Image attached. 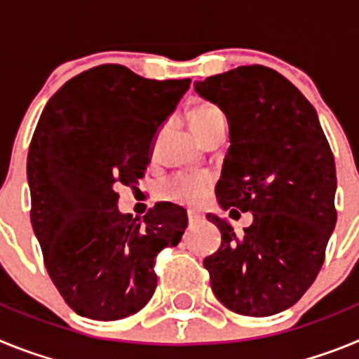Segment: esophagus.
I'll return each mask as SVG.
<instances>
[{
	"label": "esophagus",
	"instance_id": "34e87169",
	"mask_svg": "<svg viewBox=\"0 0 359 359\" xmlns=\"http://www.w3.org/2000/svg\"><path fill=\"white\" fill-rule=\"evenodd\" d=\"M201 219H203L201 212H198V210H189V221H190V224H192V223H198V221H201Z\"/></svg>",
	"mask_w": 359,
	"mask_h": 359
}]
</instances>
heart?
Instances as JSON below:
<instances>
[{
	"label": "heart",
	"mask_w": 359,
	"mask_h": 359,
	"mask_svg": "<svg viewBox=\"0 0 359 359\" xmlns=\"http://www.w3.org/2000/svg\"><path fill=\"white\" fill-rule=\"evenodd\" d=\"M223 116V111L212 104H203L196 107L190 115L192 128L198 135L214 122L215 118ZM212 190V176L207 172H180L167 177L160 185V196L169 201L183 203L190 207H198L208 198Z\"/></svg>",
	"instance_id": "heart-1"
}]
</instances>
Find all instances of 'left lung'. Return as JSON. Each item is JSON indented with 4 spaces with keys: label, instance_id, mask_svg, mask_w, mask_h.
Segmentation results:
<instances>
[{
    "label": "left lung",
    "instance_id": "obj_1",
    "mask_svg": "<svg viewBox=\"0 0 359 359\" xmlns=\"http://www.w3.org/2000/svg\"><path fill=\"white\" fill-rule=\"evenodd\" d=\"M194 88L230 123L219 205L253 214L243 236L208 214L223 241L203 264L228 309L271 316L297 304L323 264L336 224L334 156L315 107L275 69L239 66Z\"/></svg>",
    "mask_w": 359,
    "mask_h": 359
}]
</instances>
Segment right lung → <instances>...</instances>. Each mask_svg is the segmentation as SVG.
Returning <instances> with one entry per match:
<instances>
[{"label":"right lung","instance_id":"add662e5","mask_svg":"<svg viewBox=\"0 0 359 359\" xmlns=\"http://www.w3.org/2000/svg\"><path fill=\"white\" fill-rule=\"evenodd\" d=\"M190 88L122 65L69 79L41 113L28 149L30 219L50 278L77 315L126 318L156 290V257L177 246L187 210L156 203L120 214L116 187L136 189L154 133Z\"/></svg>","mask_w":359,"mask_h":359}]
</instances>
